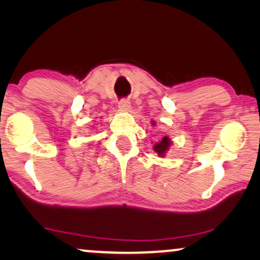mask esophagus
I'll return each instance as SVG.
<instances>
[{
    "label": "esophagus",
    "mask_w": 260,
    "mask_h": 260,
    "mask_svg": "<svg viewBox=\"0 0 260 260\" xmlns=\"http://www.w3.org/2000/svg\"><path fill=\"white\" fill-rule=\"evenodd\" d=\"M118 108L122 110V111H129L131 108L130 102L127 101V99H122V101H119L118 103Z\"/></svg>",
    "instance_id": "esophagus-1"
}]
</instances>
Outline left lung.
<instances>
[{"label": "left lung", "instance_id": "8db88e82", "mask_svg": "<svg viewBox=\"0 0 260 260\" xmlns=\"http://www.w3.org/2000/svg\"><path fill=\"white\" fill-rule=\"evenodd\" d=\"M170 144H172V141H170L169 138L166 136V137L162 138V141H159L158 143H156L154 145V150L157 152L158 156H161V157H162V156L167 152V150L169 149Z\"/></svg>", "mask_w": 260, "mask_h": 260}]
</instances>
